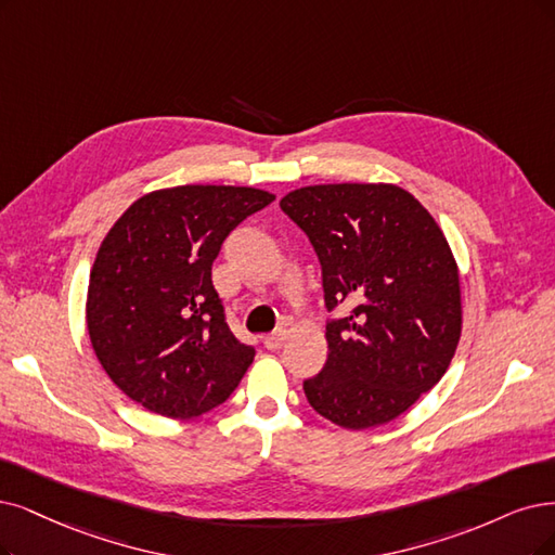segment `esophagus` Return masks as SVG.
I'll use <instances>...</instances> for the list:
<instances>
[{"label": "esophagus", "mask_w": 555, "mask_h": 555, "mask_svg": "<svg viewBox=\"0 0 555 555\" xmlns=\"http://www.w3.org/2000/svg\"><path fill=\"white\" fill-rule=\"evenodd\" d=\"M262 343H264L267 350H272V352H274V350H281L283 343H285V332H276V334H272V336H264Z\"/></svg>", "instance_id": "esophagus-1"}]
</instances>
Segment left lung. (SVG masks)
I'll return each mask as SVG.
<instances>
[{
	"mask_svg": "<svg viewBox=\"0 0 555 555\" xmlns=\"http://www.w3.org/2000/svg\"><path fill=\"white\" fill-rule=\"evenodd\" d=\"M281 210L309 235L322 264L330 354L304 382L320 416L345 429L396 421L433 388L462 336L460 267L435 217L391 182L309 184Z\"/></svg>",
	"mask_w": 555,
	"mask_h": 555,
	"instance_id": "8db88e82",
	"label": "left lung"
}]
</instances>
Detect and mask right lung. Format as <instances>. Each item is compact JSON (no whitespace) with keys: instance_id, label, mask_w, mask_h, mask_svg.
Segmentation results:
<instances>
[{"instance_id":"right-lung-1","label":"right lung","mask_w":555,"mask_h":555,"mask_svg":"<svg viewBox=\"0 0 555 555\" xmlns=\"http://www.w3.org/2000/svg\"><path fill=\"white\" fill-rule=\"evenodd\" d=\"M276 196L235 184H178L137 198L102 240L87 330L109 379L167 418H194L235 391L256 350L223 320L212 262L240 221Z\"/></svg>"}]
</instances>
